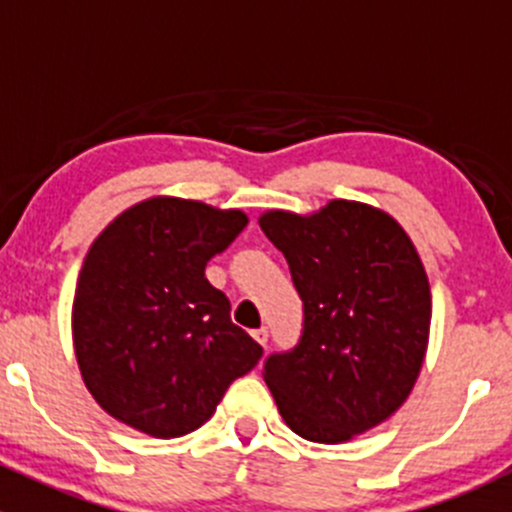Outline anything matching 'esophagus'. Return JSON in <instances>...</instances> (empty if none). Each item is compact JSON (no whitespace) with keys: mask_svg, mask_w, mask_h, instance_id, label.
Masks as SVG:
<instances>
[{"mask_svg":"<svg viewBox=\"0 0 512 512\" xmlns=\"http://www.w3.org/2000/svg\"><path fill=\"white\" fill-rule=\"evenodd\" d=\"M252 337H255L257 344H262V347H267V339H270V332H267V327H260L252 332Z\"/></svg>","mask_w":512,"mask_h":512,"instance_id":"34e87169","label":"esophagus"}]
</instances>
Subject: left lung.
Listing matches in <instances>:
<instances>
[{"mask_svg": "<svg viewBox=\"0 0 512 512\" xmlns=\"http://www.w3.org/2000/svg\"><path fill=\"white\" fill-rule=\"evenodd\" d=\"M260 227L285 255L304 304L302 337L265 359V381L297 436L344 443L386 421L414 389L431 289L391 215L352 200L319 213L270 210Z\"/></svg>", "mask_w": 512, "mask_h": 512, "instance_id": "8db88e82", "label": "left lung"}]
</instances>
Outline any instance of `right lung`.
Wrapping results in <instances>:
<instances>
[{
	"label": "right lung",
	"mask_w": 512,
	"mask_h": 512,
	"mask_svg": "<svg viewBox=\"0 0 512 512\" xmlns=\"http://www.w3.org/2000/svg\"><path fill=\"white\" fill-rule=\"evenodd\" d=\"M245 225L240 210L151 198L96 237L71 327L86 389L106 414L148 436H185L255 369L262 347L205 277Z\"/></svg>",
	"instance_id": "obj_1"
}]
</instances>
